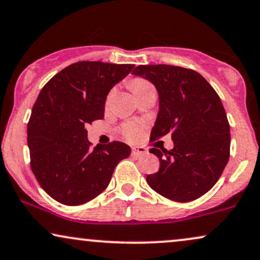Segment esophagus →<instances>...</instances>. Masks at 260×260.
I'll list each match as a JSON object with an SVG mask.
<instances>
[{
	"instance_id": "34e87169",
	"label": "esophagus",
	"mask_w": 260,
	"mask_h": 260,
	"mask_svg": "<svg viewBox=\"0 0 260 260\" xmlns=\"http://www.w3.org/2000/svg\"><path fill=\"white\" fill-rule=\"evenodd\" d=\"M147 153V150L144 146H133L132 147V156L140 157Z\"/></svg>"
}]
</instances>
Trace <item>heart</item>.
I'll list each match as a JSON object with an SVG mask.
<instances>
[{"label":"heart","instance_id":"heart-1","mask_svg":"<svg viewBox=\"0 0 260 260\" xmlns=\"http://www.w3.org/2000/svg\"><path fill=\"white\" fill-rule=\"evenodd\" d=\"M129 86H131V88H132V91L134 92V93L138 94L139 92L146 90V88L152 87V85H151L147 80H145V79L136 78L131 81ZM122 134L127 138V139L136 140L137 138L140 136V127L134 122L124 123L122 127Z\"/></svg>","mask_w":260,"mask_h":260}]
</instances>
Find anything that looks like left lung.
Here are the masks:
<instances>
[{"label": "left lung", "instance_id": "8db88e82", "mask_svg": "<svg viewBox=\"0 0 260 260\" xmlns=\"http://www.w3.org/2000/svg\"><path fill=\"white\" fill-rule=\"evenodd\" d=\"M151 81L159 111L150 141L170 134L172 150L150 149L159 169L146 176L160 196L179 203L205 194L218 181L231 153V126L221 98L198 72L170 64L138 66L133 71Z\"/></svg>", "mask_w": 260, "mask_h": 260}]
</instances>
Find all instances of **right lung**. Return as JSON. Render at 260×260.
Here are the masks:
<instances>
[{"instance_id": "right-lung-1", "label": "right lung", "mask_w": 260, "mask_h": 260, "mask_svg": "<svg viewBox=\"0 0 260 260\" xmlns=\"http://www.w3.org/2000/svg\"><path fill=\"white\" fill-rule=\"evenodd\" d=\"M133 68L80 61L58 72L39 92L27 123L29 164L52 199L70 206L90 202L129 156L131 147L121 141L92 149L85 126L103 119L111 87Z\"/></svg>"}]
</instances>
